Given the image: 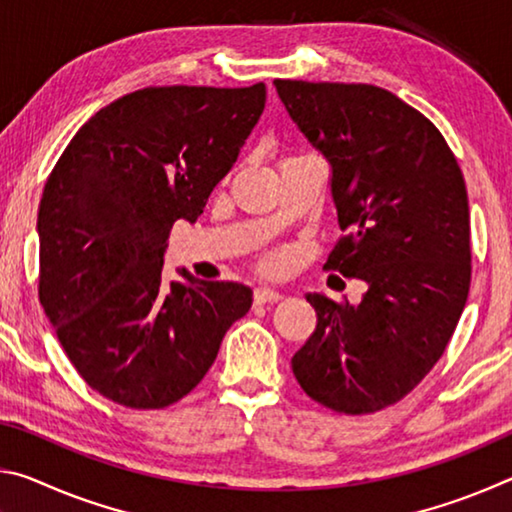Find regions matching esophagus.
<instances>
[{"label":"esophagus","instance_id":"34e87169","mask_svg":"<svg viewBox=\"0 0 512 512\" xmlns=\"http://www.w3.org/2000/svg\"><path fill=\"white\" fill-rule=\"evenodd\" d=\"M253 298H255L257 305H266V302L282 300V293L275 291V289H268V287H259V289H255Z\"/></svg>","mask_w":512,"mask_h":512}]
</instances>
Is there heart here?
Returning <instances> with one entry per match:
<instances>
[{
	"label": "heart",
	"mask_w": 512,
	"mask_h": 512,
	"mask_svg": "<svg viewBox=\"0 0 512 512\" xmlns=\"http://www.w3.org/2000/svg\"><path fill=\"white\" fill-rule=\"evenodd\" d=\"M280 264H282V255H268V257L264 259V262H262L264 271H268V273L275 271V268L280 266Z\"/></svg>",
	"instance_id": "b5f03b06"
}]
</instances>
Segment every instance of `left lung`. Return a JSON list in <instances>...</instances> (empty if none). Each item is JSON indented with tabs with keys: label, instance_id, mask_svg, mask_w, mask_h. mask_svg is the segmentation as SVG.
<instances>
[{
	"label": "left lung",
	"instance_id": "left-lung-1",
	"mask_svg": "<svg viewBox=\"0 0 512 512\" xmlns=\"http://www.w3.org/2000/svg\"><path fill=\"white\" fill-rule=\"evenodd\" d=\"M273 83L332 169L345 235L325 268L368 284L357 307L307 293L318 323L293 354V375L327 409L375 413L420 384L463 314L472 277L463 173L438 128L393 92Z\"/></svg>",
	"mask_w": 512,
	"mask_h": 512
}]
</instances>
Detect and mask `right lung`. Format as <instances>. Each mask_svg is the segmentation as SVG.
I'll use <instances>...</instances> for the list:
<instances>
[{
  "mask_svg": "<svg viewBox=\"0 0 512 512\" xmlns=\"http://www.w3.org/2000/svg\"><path fill=\"white\" fill-rule=\"evenodd\" d=\"M266 85L135 90L90 117L49 173L38 296L85 384L137 411L201 384L253 291L162 282L178 219L196 221L264 112Z\"/></svg>",
  "mask_w": 512,
  "mask_h": 512,
  "instance_id": "1",
  "label": "right lung"
}]
</instances>
